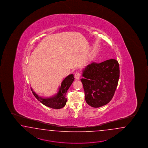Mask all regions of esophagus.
<instances>
[{
  "instance_id": "obj_1",
  "label": "esophagus",
  "mask_w": 148,
  "mask_h": 148,
  "mask_svg": "<svg viewBox=\"0 0 148 148\" xmlns=\"http://www.w3.org/2000/svg\"><path fill=\"white\" fill-rule=\"evenodd\" d=\"M74 77H75V78L76 79V80H79V79H80V73H79V72H76V73L75 74Z\"/></svg>"
}]
</instances>
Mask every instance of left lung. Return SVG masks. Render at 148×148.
<instances>
[{
	"label": "left lung",
	"mask_w": 148,
	"mask_h": 148,
	"mask_svg": "<svg viewBox=\"0 0 148 148\" xmlns=\"http://www.w3.org/2000/svg\"><path fill=\"white\" fill-rule=\"evenodd\" d=\"M83 84L87 103L99 108L112 100L120 77L119 64L115 59L92 62L82 71Z\"/></svg>",
	"instance_id": "1"
}]
</instances>
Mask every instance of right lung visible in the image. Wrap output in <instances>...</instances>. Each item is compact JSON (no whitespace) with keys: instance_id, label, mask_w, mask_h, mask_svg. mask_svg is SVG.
Masks as SVG:
<instances>
[{"instance_id":"1","label":"right lung","mask_w":148,"mask_h":148,"mask_svg":"<svg viewBox=\"0 0 148 148\" xmlns=\"http://www.w3.org/2000/svg\"><path fill=\"white\" fill-rule=\"evenodd\" d=\"M74 77L73 74H70L67 76L62 81L57 94L50 97L44 98L40 97L33 91L32 88L31 90L36 99L45 106L53 109H60L63 108L66 105L67 102V98L66 97V92L74 81Z\"/></svg>"}]
</instances>
